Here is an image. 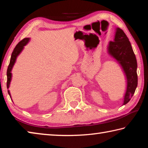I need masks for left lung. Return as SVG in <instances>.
Returning a JSON list of instances; mask_svg holds the SVG:
<instances>
[{"instance_id": "obj_1", "label": "left lung", "mask_w": 148, "mask_h": 148, "mask_svg": "<svg viewBox=\"0 0 148 148\" xmlns=\"http://www.w3.org/2000/svg\"><path fill=\"white\" fill-rule=\"evenodd\" d=\"M114 41H110L108 52L119 62L127 78V89L123 105L130 101L138 85L137 61L129 38L122 29L116 28Z\"/></svg>"}]
</instances>
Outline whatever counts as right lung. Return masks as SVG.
Returning a JSON list of instances; mask_svg holds the SVG:
<instances>
[{
    "label": "right lung",
    "instance_id": "obj_1",
    "mask_svg": "<svg viewBox=\"0 0 148 148\" xmlns=\"http://www.w3.org/2000/svg\"><path fill=\"white\" fill-rule=\"evenodd\" d=\"M30 40L29 38H25L23 40H22L21 41H20L18 44H17V46L15 47L13 52H12V56H11V59L10 61V64L8 65V69H7V88H9L10 84V82L12 80V70L13 69V66L16 62V59L17 56L21 53L22 50L23 49L24 46L28 44V42ZM8 92L11 98L10 92L9 90H8Z\"/></svg>",
    "mask_w": 148,
    "mask_h": 148
}]
</instances>
